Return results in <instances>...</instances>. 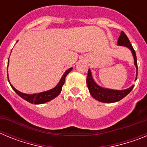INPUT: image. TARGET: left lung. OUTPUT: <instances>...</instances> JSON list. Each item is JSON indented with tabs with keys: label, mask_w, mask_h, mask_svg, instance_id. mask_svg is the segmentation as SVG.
I'll use <instances>...</instances> for the list:
<instances>
[{
	"label": "left lung",
	"mask_w": 147,
	"mask_h": 147,
	"mask_svg": "<svg viewBox=\"0 0 147 147\" xmlns=\"http://www.w3.org/2000/svg\"><path fill=\"white\" fill-rule=\"evenodd\" d=\"M118 45L125 46L131 51L133 58H134V65L136 67V81L138 76V64L136 51H135L134 49L132 48L129 39L124 32H121V35L119 36V40H118ZM86 82L89 92L92 96L98 102H104V103H113V102H119L121 99L124 98L127 95L129 94L132 88H134V85H132L129 88L125 90H113L102 88L94 81L93 76H92L91 71L90 69H88Z\"/></svg>",
	"instance_id": "8db88e82"
}]
</instances>
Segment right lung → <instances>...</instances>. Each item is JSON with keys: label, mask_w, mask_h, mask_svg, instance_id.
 <instances>
[{"label": "right lung", "mask_w": 147, "mask_h": 147, "mask_svg": "<svg viewBox=\"0 0 147 147\" xmlns=\"http://www.w3.org/2000/svg\"><path fill=\"white\" fill-rule=\"evenodd\" d=\"M8 65H9V61H8ZM8 68V67H7ZM73 69V67H71L69 69H67V71H65V72L64 73V74L62 75V78L59 80V83L57 85H56L54 88L52 89L49 90L47 91H43L40 92L38 93H34V94H27V93H21L20 91L18 90L17 89H15L12 85H11V83L9 82V76H8V81L9 82L10 85H11V88H12L15 91V93L17 94H18L22 98H23L24 100L28 102L29 103L32 104H35V105H40V104H44L45 102H48L51 100L54 99V98L57 96L60 93L61 90H62V88L63 86L65 83V77L67 76V75L70 73V71H71V70ZM8 72V69H7Z\"/></svg>", "instance_id": "right-lung-1"}]
</instances>
